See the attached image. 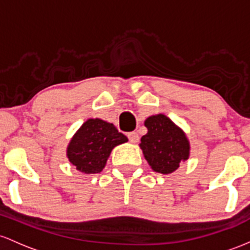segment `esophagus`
I'll list each match as a JSON object with an SVG mask.
<instances>
[{"label": "esophagus", "instance_id": "obj_1", "mask_svg": "<svg viewBox=\"0 0 250 250\" xmlns=\"http://www.w3.org/2000/svg\"><path fill=\"white\" fill-rule=\"evenodd\" d=\"M127 137H128V140H130L131 143H133V144L139 140V136L137 132H130L127 134Z\"/></svg>", "mask_w": 250, "mask_h": 250}]
</instances>
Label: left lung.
<instances>
[{
  "instance_id": "1",
  "label": "left lung",
  "mask_w": 250,
  "mask_h": 250,
  "mask_svg": "<svg viewBox=\"0 0 250 250\" xmlns=\"http://www.w3.org/2000/svg\"><path fill=\"white\" fill-rule=\"evenodd\" d=\"M147 133L139 147L151 169L163 175L175 172L189 159L190 142L187 133L165 114H153L144 122Z\"/></svg>"
}]
</instances>
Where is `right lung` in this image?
<instances>
[{
    "label": "right lung",
    "instance_id": "obj_1",
    "mask_svg": "<svg viewBox=\"0 0 250 250\" xmlns=\"http://www.w3.org/2000/svg\"><path fill=\"white\" fill-rule=\"evenodd\" d=\"M127 140V137L111 123L100 118H89L71 138L66 156L80 172L99 173L105 167L112 150Z\"/></svg>",
    "mask_w": 250,
    "mask_h": 250
}]
</instances>
